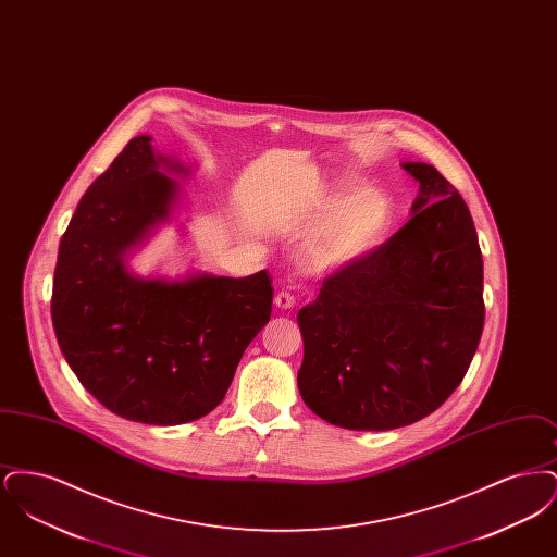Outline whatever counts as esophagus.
Returning <instances> with one entry per match:
<instances>
[{
  "instance_id": "obj_1",
  "label": "esophagus",
  "mask_w": 557,
  "mask_h": 557,
  "mask_svg": "<svg viewBox=\"0 0 557 557\" xmlns=\"http://www.w3.org/2000/svg\"><path fill=\"white\" fill-rule=\"evenodd\" d=\"M275 305H277L280 309H292V307L296 305V298H294V294H290L288 290L277 292Z\"/></svg>"
}]
</instances>
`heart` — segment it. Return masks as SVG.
Masks as SVG:
<instances>
[{
    "label": "heart",
    "instance_id": "obj_1",
    "mask_svg": "<svg viewBox=\"0 0 557 557\" xmlns=\"http://www.w3.org/2000/svg\"><path fill=\"white\" fill-rule=\"evenodd\" d=\"M393 223V205L380 189H359L330 212L307 244L315 269L343 267L375 248Z\"/></svg>",
    "mask_w": 557,
    "mask_h": 557
}]
</instances>
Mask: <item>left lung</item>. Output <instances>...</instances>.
<instances>
[{
	"instance_id": "obj_1",
	"label": "left lung",
	"mask_w": 557,
	"mask_h": 557,
	"mask_svg": "<svg viewBox=\"0 0 557 557\" xmlns=\"http://www.w3.org/2000/svg\"><path fill=\"white\" fill-rule=\"evenodd\" d=\"M413 216L323 280L298 313L300 397L327 424L393 430L461 384L484 327L482 252L461 194L425 162Z\"/></svg>"
}]
</instances>
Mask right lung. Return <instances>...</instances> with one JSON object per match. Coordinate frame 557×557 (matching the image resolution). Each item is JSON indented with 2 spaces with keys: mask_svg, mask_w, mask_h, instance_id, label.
<instances>
[{
  "mask_svg": "<svg viewBox=\"0 0 557 557\" xmlns=\"http://www.w3.org/2000/svg\"><path fill=\"white\" fill-rule=\"evenodd\" d=\"M148 135L133 137L81 198L60 239L52 321L81 384L112 413L141 424L205 418L223 400L242 352L271 318L263 269L248 277L139 280L125 250L166 219L177 186Z\"/></svg>",
  "mask_w": 557,
  "mask_h": 557,
  "instance_id": "right-lung-1",
  "label": "right lung"
}]
</instances>
